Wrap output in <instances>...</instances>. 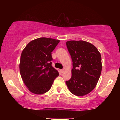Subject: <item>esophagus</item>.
Segmentation results:
<instances>
[{"label":"esophagus","instance_id":"1","mask_svg":"<svg viewBox=\"0 0 120 120\" xmlns=\"http://www.w3.org/2000/svg\"><path fill=\"white\" fill-rule=\"evenodd\" d=\"M61 71V73H64L65 71V69H61V71Z\"/></svg>","mask_w":120,"mask_h":120}]
</instances>
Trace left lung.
<instances>
[{
	"label": "left lung",
	"instance_id": "1",
	"mask_svg": "<svg viewBox=\"0 0 120 120\" xmlns=\"http://www.w3.org/2000/svg\"><path fill=\"white\" fill-rule=\"evenodd\" d=\"M67 47L73 61L71 77L65 83L74 95H86L95 89L102 69L100 53L95 46L83 41H69Z\"/></svg>",
	"mask_w": 120,
	"mask_h": 120
}]
</instances>
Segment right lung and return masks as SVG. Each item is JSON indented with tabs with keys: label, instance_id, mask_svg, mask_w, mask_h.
Masks as SVG:
<instances>
[{
	"label": "right lung",
	"instance_id": "right-lung-1",
	"mask_svg": "<svg viewBox=\"0 0 120 120\" xmlns=\"http://www.w3.org/2000/svg\"><path fill=\"white\" fill-rule=\"evenodd\" d=\"M59 40L39 38L30 41L23 49L19 67L23 82L31 93H46L59 75L52 66L51 52Z\"/></svg>",
	"mask_w": 120,
	"mask_h": 120
}]
</instances>
